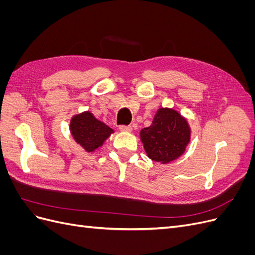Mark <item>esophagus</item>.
<instances>
[{
  "label": "esophagus",
  "instance_id": "34e87169",
  "mask_svg": "<svg viewBox=\"0 0 255 255\" xmlns=\"http://www.w3.org/2000/svg\"><path fill=\"white\" fill-rule=\"evenodd\" d=\"M119 129L121 130V132L129 133V132H132V127H129V126H121V127L119 128Z\"/></svg>",
  "mask_w": 255,
  "mask_h": 255
}]
</instances>
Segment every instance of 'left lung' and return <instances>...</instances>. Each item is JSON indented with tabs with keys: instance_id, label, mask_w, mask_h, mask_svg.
I'll use <instances>...</instances> for the list:
<instances>
[{
	"instance_id": "8db88e82",
	"label": "left lung",
	"mask_w": 255,
	"mask_h": 255,
	"mask_svg": "<svg viewBox=\"0 0 255 255\" xmlns=\"http://www.w3.org/2000/svg\"><path fill=\"white\" fill-rule=\"evenodd\" d=\"M190 127L172 109H158L149 128L140 130V140L149 158L167 164L179 158L190 141Z\"/></svg>"
}]
</instances>
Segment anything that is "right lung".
Wrapping results in <instances>:
<instances>
[{
    "label": "right lung",
    "mask_w": 255,
    "mask_h": 255,
    "mask_svg": "<svg viewBox=\"0 0 255 255\" xmlns=\"http://www.w3.org/2000/svg\"><path fill=\"white\" fill-rule=\"evenodd\" d=\"M73 139L86 152H95L113 133L114 129L98 120L90 112L74 115L70 120Z\"/></svg>",
    "instance_id": "right-lung-1"
}]
</instances>
